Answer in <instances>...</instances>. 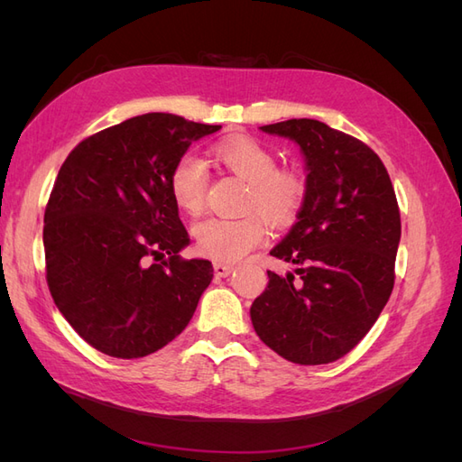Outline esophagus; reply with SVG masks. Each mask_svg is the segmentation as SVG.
I'll return each mask as SVG.
<instances>
[{
  "label": "esophagus",
  "instance_id": "1",
  "mask_svg": "<svg viewBox=\"0 0 462 462\" xmlns=\"http://www.w3.org/2000/svg\"><path fill=\"white\" fill-rule=\"evenodd\" d=\"M233 270L235 268H233V265H229V263H221V262L214 263V272H216L217 277H227Z\"/></svg>",
  "mask_w": 462,
  "mask_h": 462
}]
</instances>
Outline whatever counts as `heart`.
<instances>
[{"instance_id":"1","label":"heart","mask_w":462,"mask_h":462,"mask_svg":"<svg viewBox=\"0 0 462 462\" xmlns=\"http://www.w3.org/2000/svg\"><path fill=\"white\" fill-rule=\"evenodd\" d=\"M214 156L236 177L248 180L239 217H208L194 227L197 248L217 262H236L263 243L268 217L273 226H287L297 217L306 199V179L287 167H277L275 153L256 138L235 136L221 141ZM206 163L185 153L170 175V192L175 204L189 214H199L206 202Z\"/></svg>"}]
</instances>
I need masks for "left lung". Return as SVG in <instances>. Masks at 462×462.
Listing matches in <instances>:
<instances>
[{
  "instance_id": "8db88e82",
  "label": "left lung",
  "mask_w": 462,
  "mask_h": 462,
  "mask_svg": "<svg viewBox=\"0 0 462 462\" xmlns=\"http://www.w3.org/2000/svg\"><path fill=\"white\" fill-rule=\"evenodd\" d=\"M300 146L306 199L272 256L295 273L268 272L250 306L254 331L295 365L345 356L375 324L395 283L401 214L389 173L358 138L316 119L260 127Z\"/></svg>"
}]
</instances>
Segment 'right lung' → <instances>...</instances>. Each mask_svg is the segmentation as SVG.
Listing matches in <instances>:
<instances>
[{
  "mask_svg": "<svg viewBox=\"0 0 462 462\" xmlns=\"http://www.w3.org/2000/svg\"><path fill=\"white\" fill-rule=\"evenodd\" d=\"M219 129L144 114L85 138L63 162L44 214L46 279L96 351L141 358L189 326L214 268L179 254L190 239L170 175L192 143Z\"/></svg>",
  "mask_w": 462,
  "mask_h": 462,
  "instance_id": "1",
  "label": "right lung"
}]
</instances>
